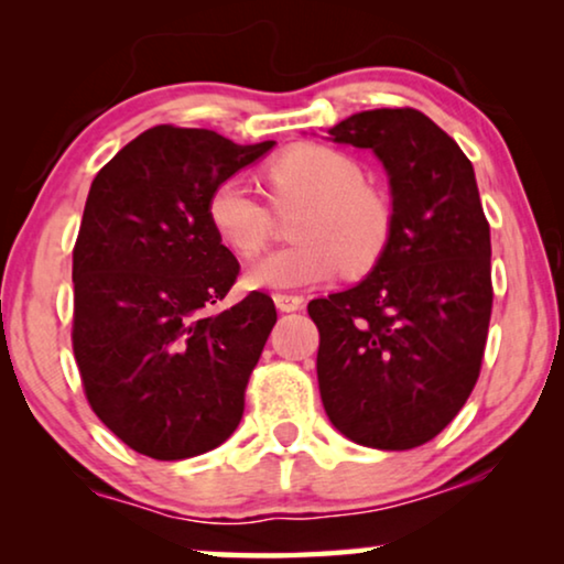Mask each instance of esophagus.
<instances>
[{"label":"esophagus","instance_id":"esophagus-1","mask_svg":"<svg viewBox=\"0 0 564 564\" xmlns=\"http://www.w3.org/2000/svg\"><path fill=\"white\" fill-rule=\"evenodd\" d=\"M303 295H290V292H274V305L280 307L282 313H292L303 307Z\"/></svg>","mask_w":564,"mask_h":564}]
</instances>
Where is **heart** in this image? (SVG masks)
Instances as JSON below:
<instances>
[{
  "instance_id": "obj_1",
  "label": "heart",
  "mask_w": 564,
  "mask_h": 564,
  "mask_svg": "<svg viewBox=\"0 0 564 564\" xmlns=\"http://www.w3.org/2000/svg\"><path fill=\"white\" fill-rule=\"evenodd\" d=\"M274 203L311 197L292 228L297 243L276 249L246 272L257 290H292L346 274H365L382 259L392 234V207L380 189L365 184V169L349 153L328 145H292L264 169ZM207 223L238 257L267 246L269 207L241 176L215 184L207 197Z\"/></svg>"
}]
</instances>
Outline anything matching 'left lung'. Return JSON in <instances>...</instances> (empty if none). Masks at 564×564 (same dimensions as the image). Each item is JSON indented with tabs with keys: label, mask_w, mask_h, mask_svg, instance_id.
Listing matches in <instances>:
<instances>
[{
	"label": "left lung",
	"mask_w": 564,
	"mask_h": 564,
	"mask_svg": "<svg viewBox=\"0 0 564 564\" xmlns=\"http://www.w3.org/2000/svg\"><path fill=\"white\" fill-rule=\"evenodd\" d=\"M328 135L382 161L392 234L357 288L307 305L321 400L351 442L413 449L449 426L480 377L492 282L475 169L413 107L357 112Z\"/></svg>",
	"instance_id": "8db88e82"
}]
</instances>
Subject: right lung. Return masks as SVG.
<instances>
[{
  "label": "right lung",
  "mask_w": 564,
  "mask_h": 564,
  "mask_svg": "<svg viewBox=\"0 0 564 564\" xmlns=\"http://www.w3.org/2000/svg\"><path fill=\"white\" fill-rule=\"evenodd\" d=\"M272 145L156 126L89 187L74 246V357L97 419L151 459L197 457L241 423L276 311L251 292L207 313L241 269L207 223V197Z\"/></svg>",
  "instance_id": "add662e5"
}]
</instances>
